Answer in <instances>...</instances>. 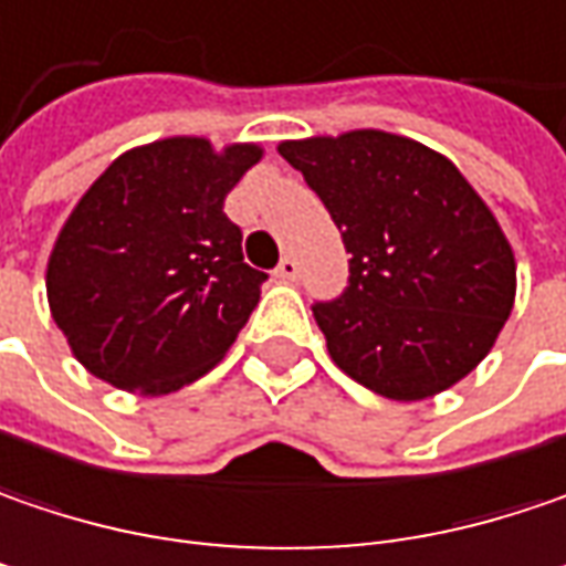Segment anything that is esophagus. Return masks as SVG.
<instances>
[{"mask_svg":"<svg viewBox=\"0 0 566 566\" xmlns=\"http://www.w3.org/2000/svg\"><path fill=\"white\" fill-rule=\"evenodd\" d=\"M297 275H301V262L291 259V255H284L282 262H279V269H275V279L279 282H297Z\"/></svg>","mask_w":566,"mask_h":566,"instance_id":"34e87169","label":"esophagus"}]
</instances>
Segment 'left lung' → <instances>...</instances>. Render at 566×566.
<instances>
[{
    "label": "left lung",
    "mask_w": 566,
    "mask_h": 566,
    "mask_svg": "<svg viewBox=\"0 0 566 566\" xmlns=\"http://www.w3.org/2000/svg\"><path fill=\"white\" fill-rule=\"evenodd\" d=\"M343 233L349 284L316 301L333 361L390 400H422L478 368L515 297L496 217L442 153L384 130L287 140Z\"/></svg>",
    "instance_id": "left-lung-1"
}]
</instances>
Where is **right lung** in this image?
<instances>
[{"instance_id":"add662e5","label":"right lung","mask_w":566,"mask_h":566,"mask_svg":"<svg viewBox=\"0 0 566 566\" xmlns=\"http://www.w3.org/2000/svg\"><path fill=\"white\" fill-rule=\"evenodd\" d=\"M262 150L172 137L117 156L56 237L48 301L102 381L169 394L211 371L269 275L243 262L223 198Z\"/></svg>"}]
</instances>
